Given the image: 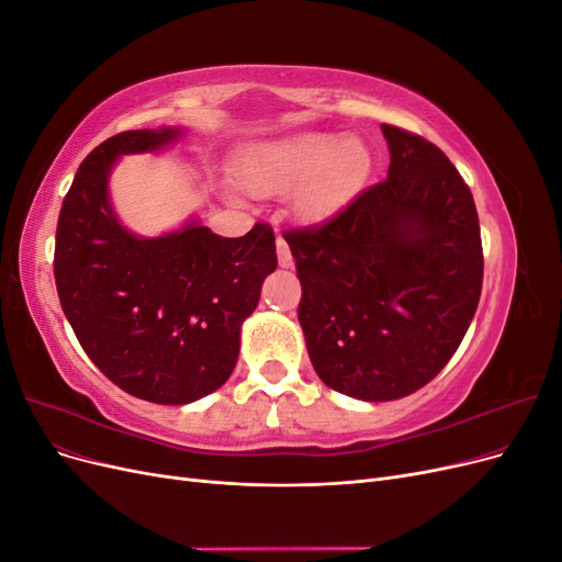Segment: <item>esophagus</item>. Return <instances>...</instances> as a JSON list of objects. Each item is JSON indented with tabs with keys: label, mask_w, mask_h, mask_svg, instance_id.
<instances>
[{
	"label": "esophagus",
	"mask_w": 562,
	"mask_h": 562,
	"mask_svg": "<svg viewBox=\"0 0 562 562\" xmlns=\"http://www.w3.org/2000/svg\"><path fill=\"white\" fill-rule=\"evenodd\" d=\"M277 255H279V265H281L283 269L293 267V255H291V248H288V244H285V239H283L281 234L277 236Z\"/></svg>",
	"instance_id": "obj_1"
}]
</instances>
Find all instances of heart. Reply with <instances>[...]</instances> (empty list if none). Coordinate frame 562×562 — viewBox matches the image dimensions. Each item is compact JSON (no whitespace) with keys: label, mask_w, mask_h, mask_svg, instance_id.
I'll list each match as a JSON object with an SVG mask.
<instances>
[{"label":"heart","mask_w":562,"mask_h":562,"mask_svg":"<svg viewBox=\"0 0 562 562\" xmlns=\"http://www.w3.org/2000/svg\"><path fill=\"white\" fill-rule=\"evenodd\" d=\"M370 171L372 157L361 138L302 131L246 147L236 178L252 196L293 192L300 215L318 223L353 199Z\"/></svg>","instance_id":"obj_1"}]
</instances>
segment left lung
I'll use <instances>...</instances> for the list:
<instances>
[{"label":"left lung","mask_w":562,"mask_h":562,"mask_svg":"<svg viewBox=\"0 0 562 562\" xmlns=\"http://www.w3.org/2000/svg\"><path fill=\"white\" fill-rule=\"evenodd\" d=\"M386 180L328 223L285 232L316 375L359 401L411 396L452 359L483 288L479 213L434 143L382 124Z\"/></svg>","instance_id":"8db88e82"}]
</instances>
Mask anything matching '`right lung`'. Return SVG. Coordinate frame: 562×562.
Instances as JSON below:
<instances>
[{
  "label": "right lung",
  "instance_id": "add662e5",
  "mask_svg": "<svg viewBox=\"0 0 562 562\" xmlns=\"http://www.w3.org/2000/svg\"><path fill=\"white\" fill-rule=\"evenodd\" d=\"M184 128L124 131L81 161L63 199L54 274L60 307L89 359L126 394L184 405L223 386L241 326L277 269L271 227L225 239L196 217L161 236L122 225L110 199L114 164L159 151Z\"/></svg>",
  "mask_w": 562,
  "mask_h": 562
}]
</instances>
